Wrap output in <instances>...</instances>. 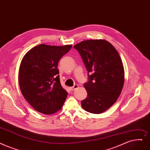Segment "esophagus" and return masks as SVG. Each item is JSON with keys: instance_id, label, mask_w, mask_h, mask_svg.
<instances>
[{"instance_id": "esophagus-1", "label": "esophagus", "mask_w": 150, "mask_h": 150, "mask_svg": "<svg viewBox=\"0 0 150 150\" xmlns=\"http://www.w3.org/2000/svg\"><path fill=\"white\" fill-rule=\"evenodd\" d=\"M79 88V85H78V84H75V85H74V86L69 88V89H70V91H74L75 89H76V88Z\"/></svg>"}]
</instances>
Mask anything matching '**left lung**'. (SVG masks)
Returning <instances> with one entry per match:
<instances>
[{"mask_svg":"<svg viewBox=\"0 0 150 150\" xmlns=\"http://www.w3.org/2000/svg\"><path fill=\"white\" fill-rule=\"evenodd\" d=\"M74 47L88 71V81L84 84L88 96L81 100V107L88 112L102 113L115 103L123 88L125 70L120 54L111 43L101 39L83 41Z\"/></svg>","mask_w":150,"mask_h":150,"instance_id":"8db88e82","label":"left lung"}]
</instances>
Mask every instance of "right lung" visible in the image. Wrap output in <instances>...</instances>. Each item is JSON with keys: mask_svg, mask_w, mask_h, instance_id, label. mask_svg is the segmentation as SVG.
Listing matches in <instances>:
<instances>
[{"mask_svg": "<svg viewBox=\"0 0 150 150\" xmlns=\"http://www.w3.org/2000/svg\"><path fill=\"white\" fill-rule=\"evenodd\" d=\"M71 47L40 44L23 57L19 70V85L25 99L36 111L50 115L62 107L68 93L61 84L57 64Z\"/></svg>", "mask_w": 150, "mask_h": 150, "instance_id": "add662e5", "label": "right lung"}]
</instances>
